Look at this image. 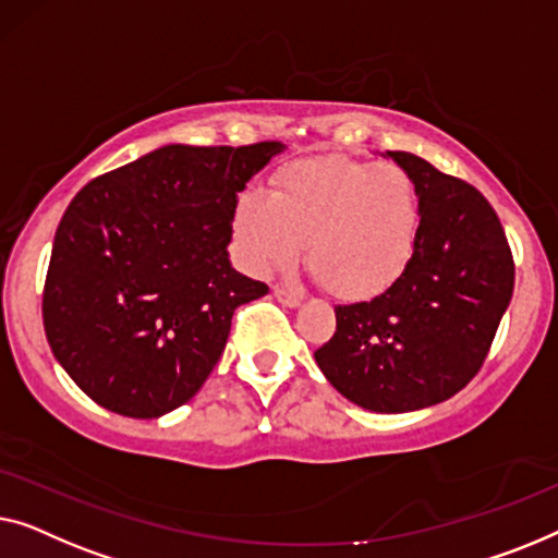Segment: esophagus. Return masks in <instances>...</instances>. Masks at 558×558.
Listing matches in <instances>:
<instances>
[{
	"label": "esophagus",
	"instance_id": "1",
	"mask_svg": "<svg viewBox=\"0 0 558 558\" xmlns=\"http://www.w3.org/2000/svg\"><path fill=\"white\" fill-rule=\"evenodd\" d=\"M272 295L278 298V303L288 305V308H295V305H301V301H303V295L298 293V290H290V288H282V286L272 288Z\"/></svg>",
	"mask_w": 558,
	"mask_h": 558
}]
</instances>
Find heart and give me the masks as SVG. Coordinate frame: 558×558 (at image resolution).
<instances>
[{"label":"heart","instance_id":"1","mask_svg":"<svg viewBox=\"0 0 558 558\" xmlns=\"http://www.w3.org/2000/svg\"><path fill=\"white\" fill-rule=\"evenodd\" d=\"M232 227L247 270H286L308 242L313 276L333 295L364 301L395 286L412 263L420 197L395 163L316 156L282 167L272 194L242 192Z\"/></svg>","mask_w":558,"mask_h":558}]
</instances>
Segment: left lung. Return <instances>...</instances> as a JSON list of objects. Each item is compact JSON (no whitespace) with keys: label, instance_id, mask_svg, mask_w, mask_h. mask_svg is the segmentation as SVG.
Here are the masks:
<instances>
[{"label":"left lung","instance_id":"8db88e82","mask_svg":"<svg viewBox=\"0 0 558 558\" xmlns=\"http://www.w3.org/2000/svg\"><path fill=\"white\" fill-rule=\"evenodd\" d=\"M387 154L417 186L412 263L372 301L336 305V333L313 356L351 402L397 414L445 402L481 372L515 265L496 209L473 184L414 154Z\"/></svg>","mask_w":558,"mask_h":558}]
</instances>
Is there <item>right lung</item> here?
Returning a JSON list of instances; mask_svg holds the SVG:
<instances>
[{"label": "right lung", "mask_w": 558, "mask_h": 558, "mask_svg": "<svg viewBox=\"0 0 558 558\" xmlns=\"http://www.w3.org/2000/svg\"><path fill=\"white\" fill-rule=\"evenodd\" d=\"M282 148L169 144L93 179L68 204L43 324L93 402L154 420L202 389L234 308L268 293L232 268L227 245L238 192Z\"/></svg>", "instance_id": "1"}]
</instances>
